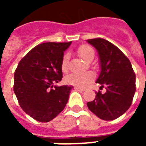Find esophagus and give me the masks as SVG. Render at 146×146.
Here are the masks:
<instances>
[{
    "label": "esophagus",
    "mask_w": 146,
    "mask_h": 146,
    "mask_svg": "<svg viewBox=\"0 0 146 146\" xmlns=\"http://www.w3.org/2000/svg\"><path fill=\"white\" fill-rule=\"evenodd\" d=\"M74 88L77 90V91H79V92H84V89L83 88H77V87H75Z\"/></svg>",
    "instance_id": "obj_1"
}]
</instances>
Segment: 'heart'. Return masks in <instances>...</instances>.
Masks as SVG:
<instances>
[{"instance_id":"obj_1","label":"heart","mask_w":146,"mask_h":146,"mask_svg":"<svg viewBox=\"0 0 146 146\" xmlns=\"http://www.w3.org/2000/svg\"><path fill=\"white\" fill-rule=\"evenodd\" d=\"M77 53L80 58L86 62L90 60V58L94 57V50L92 49L88 45H82L80 46L78 50ZM61 68L64 73H66L69 69V56L67 54H65L62 59L61 62ZM95 78L94 73L91 71H87L84 73H72L67 76L66 82L70 84L79 87V88H84L88 84L92 82Z\"/></svg>"}]
</instances>
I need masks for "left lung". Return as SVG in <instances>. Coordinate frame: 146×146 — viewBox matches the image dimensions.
I'll return each mask as SVG.
<instances>
[{"label":"left lung","mask_w":146,"mask_h":146,"mask_svg":"<svg viewBox=\"0 0 146 146\" xmlns=\"http://www.w3.org/2000/svg\"><path fill=\"white\" fill-rule=\"evenodd\" d=\"M97 50L100 64V73L96 83L102 94L96 92L95 98L87 103L92 113L104 120H113L128 110L135 95V74L131 63L124 54L105 39L87 40Z\"/></svg>","instance_id":"obj_1"}]
</instances>
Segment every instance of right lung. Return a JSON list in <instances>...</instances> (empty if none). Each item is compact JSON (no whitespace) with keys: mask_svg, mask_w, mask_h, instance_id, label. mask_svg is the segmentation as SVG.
<instances>
[{"mask_svg":"<svg viewBox=\"0 0 146 146\" xmlns=\"http://www.w3.org/2000/svg\"><path fill=\"white\" fill-rule=\"evenodd\" d=\"M72 42H48L33 48L19 62L14 74V92L21 108L40 122H49L66 107L73 86L62 80L61 62Z\"/></svg>","mask_w":146,"mask_h":146,"instance_id":"1","label":"right lung"}]
</instances>
